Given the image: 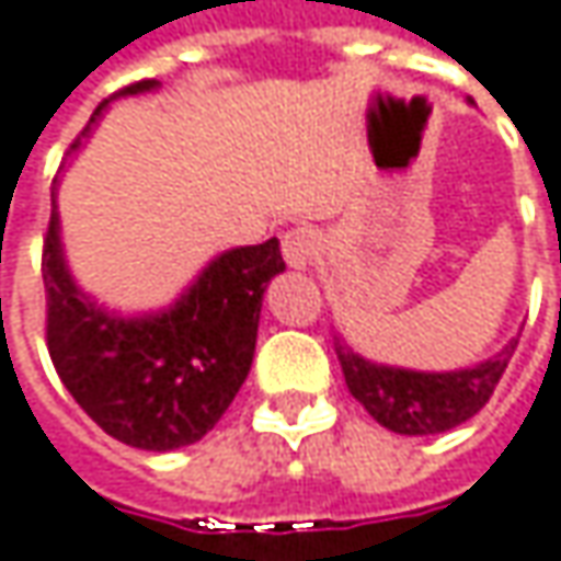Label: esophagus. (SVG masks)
<instances>
[{
  "label": "esophagus",
  "mask_w": 561,
  "mask_h": 561,
  "mask_svg": "<svg viewBox=\"0 0 561 561\" xmlns=\"http://www.w3.org/2000/svg\"><path fill=\"white\" fill-rule=\"evenodd\" d=\"M318 250H321V237H318L314 228H291L285 230V237H282V256L295 270L311 266L314 256H318Z\"/></svg>",
  "instance_id": "obj_1"
}]
</instances>
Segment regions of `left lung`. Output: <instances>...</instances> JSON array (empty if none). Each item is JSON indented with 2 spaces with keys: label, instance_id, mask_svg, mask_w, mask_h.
<instances>
[{
  "label": "left lung",
  "instance_id": "left-lung-1",
  "mask_svg": "<svg viewBox=\"0 0 561 561\" xmlns=\"http://www.w3.org/2000/svg\"><path fill=\"white\" fill-rule=\"evenodd\" d=\"M514 346L517 340L476 369L459 373H411L376 366L346 346H336V359L350 394L382 427L408 436H427L453 431L482 411L507 369V359L514 356Z\"/></svg>",
  "mask_w": 561,
  "mask_h": 561
}]
</instances>
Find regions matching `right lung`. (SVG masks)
I'll return each mask as SVG.
<instances>
[{"label": "right lung", "mask_w": 561, "mask_h": 561, "mask_svg": "<svg viewBox=\"0 0 561 561\" xmlns=\"http://www.w3.org/2000/svg\"><path fill=\"white\" fill-rule=\"evenodd\" d=\"M153 85L157 79H140L115 95ZM105 105L108 99L95 115ZM282 270L276 237L228 250L170 311L125 321L95 308L73 285L64 266L57 211H50L41 253L47 353L60 382L108 436L153 453L188 446L221 421L247 379L263 291Z\"/></svg>", "instance_id": "right-lung-1"}]
</instances>
